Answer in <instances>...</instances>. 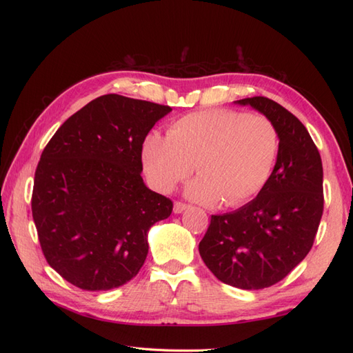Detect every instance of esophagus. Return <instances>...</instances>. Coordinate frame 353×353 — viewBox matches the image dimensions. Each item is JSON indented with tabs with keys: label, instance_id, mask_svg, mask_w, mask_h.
<instances>
[{
	"label": "esophagus",
	"instance_id": "1",
	"mask_svg": "<svg viewBox=\"0 0 353 353\" xmlns=\"http://www.w3.org/2000/svg\"><path fill=\"white\" fill-rule=\"evenodd\" d=\"M186 208H188V205H186V203H182V201H176V203H174V212L176 214H182Z\"/></svg>",
	"mask_w": 353,
	"mask_h": 353
}]
</instances>
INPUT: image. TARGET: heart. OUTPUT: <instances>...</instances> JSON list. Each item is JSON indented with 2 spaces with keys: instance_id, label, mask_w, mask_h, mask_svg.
I'll return each instance as SVG.
<instances>
[{
  "instance_id": "b5f03b06",
  "label": "heart",
  "mask_w": 353,
  "mask_h": 353,
  "mask_svg": "<svg viewBox=\"0 0 353 353\" xmlns=\"http://www.w3.org/2000/svg\"><path fill=\"white\" fill-rule=\"evenodd\" d=\"M279 147V133L267 117L208 109L177 118L167 138L148 134L141 159L157 191L170 192L196 165L200 177L188 186V196L209 206L223 201L238 208L265 188Z\"/></svg>"
}]
</instances>
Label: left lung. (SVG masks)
Returning <instances> with one entry per match:
<instances>
[{
    "mask_svg": "<svg viewBox=\"0 0 353 353\" xmlns=\"http://www.w3.org/2000/svg\"><path fill=\"white\" fill-rule=\"evenodd\" d=\"M264 114L279 133V156L267 186L234 212L212 215L199 244L216 279L241 290L282 281L310 253L323 215V167L299 118L267 97L235 101Z\"/></svg>",
    "mask_w": 353,
    "mask_h": 353,
    "instance_id": "left-lung-1",
    "label": "left lung"
}]
</instances>
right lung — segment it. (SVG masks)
Listing matches in <instances>:
<instances>
[{
  "instance_id": "obj_1",
  "label": "right lung",
  "mask_w": 353,
  "mask_h": 353,
  "mask_svg": "<svg viewBox=\"0 0 353 353\" xmlns=\"http://www.w3.org/2000/svg\"><path fill=\"white\" fill-rule=\"evenodd\" d=\"M170 106L118 94L59 127L34 172L32 212L51 268L86 291L118 288L144 265L147 234L172 201L141 177V148Z\"/></svg>"
}]
</instances>
